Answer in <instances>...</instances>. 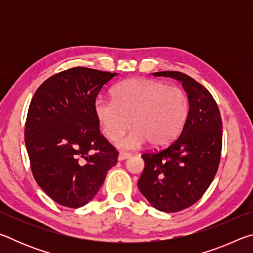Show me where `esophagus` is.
I'll list each match as a JSON object with an SVG mask.
<instances>
[{
  "label": "esophagus",
  "instance_id": "obj_1",
  "mask_svg": "<svg viewBox=\"0 0 253 253\" xmlns=\"http://www.w3.org/2000/svg\"><path fill=\"white\" fill-rule=\"evenodd\" d=\"M131 155L129 153H126V152H119L118 154V160L119 161H124V160H127V158H129Z\"/></svg>",
  "mask_w": 253,
  "mask_h": 253
}]
</instances>
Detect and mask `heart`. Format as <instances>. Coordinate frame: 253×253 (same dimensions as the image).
I'll return each mask as SVG.
<instances>
[{
    "label": "heart",
    "mask_w": 253,
    "mask_h": 253,
    "mask_svg": "<svg viewBox=\"0 0 253 253\" xmlns=\"http://www.w3.org/2000/svg\"><path fill=\"white\" fill-rule=\"evenodd\" d=\"M113 100L99 98L95 101V114L105 136L118 140L134 128L119 146L135 149L148 143L163 147L176 138L185 124L190 102L179 87L153 79H128L115 85Z\"/></svg>",
    "instance_id": "heart-1"
}]
</instances>
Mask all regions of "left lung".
<instances>
[{"mask_svg": "<svg viewBox=\"0 0 253 253\" xmlns=\"http://www.w3.org/2000/svg\"><path fill=\"white\" fill-rule=\"evenodd\" d=\"M153 76L181 81L190 102L177 138L142 154L145 168L137 184L156 210L174 213L198 202L215 176L222 152V118L211 92L190 76L179 71Z\"/></svg>", "mask_w": 253, "mask_h": 253, "instance_id": "1", "label": "left lung"}]
</instances>
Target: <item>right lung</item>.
<instances>
[{"instance_id":"add662e5","label":"right lung","mask_w":253,"mask_h":253,"mask_svg":"<svg viewBox=\"0 0 253 253\" xmlns=\"http://www.w3.org/2000/svg\"><path fill=\"white\" fill-rule=\"evenodd\" d=\"M117 74L75 67L46 79L32 97L24 140L36 182L54 202L78 209L97 194L118 152L100 134L95 101Z\"/></svg>"}]
</instances>
